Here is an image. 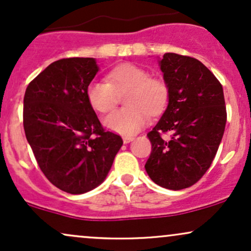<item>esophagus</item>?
Segmentation results:
<instances>
[{"label": "esophagus", "instance_id": "obj_1", "mask_svg": "<svg viewBox=\"0 0 251 251\" xmlns=\"http://www.w3.org/2000/svg\"><path fill=\"white\" fill-rule=\"evenodd\" d=\"M133 139H134L133 135H125V137H123V142H124V144L131 143Z\"/></svg>", "mask_w": 251, "mask_h": 251}]
</instances>
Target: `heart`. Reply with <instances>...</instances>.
I'll return each instance as SVG.
<instances>
[{
  "mask_svg": "<svg viewBox=\"0 0 251 251\" xmlns=\"http://www.w3.org/2000/svg\"><path fill=\"white\" fill-rule=\"evenodd\" d=\"M107 80H93L87 87V100L99 113L116 107L119 93L127 91L126 107L112 112L103 119L111 131L132 135L140 131L150 119V113L159 114L169 99L168 86L162 80L150 77L148 71L133 63H123L107 74Z\"/></svg>",
  "mask_w": 251,
  "mask_h": 251,
  "instance_id": "heart-1",
  "label": "heart"
}]
</instances>
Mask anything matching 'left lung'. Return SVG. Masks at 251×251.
Instances as JSON below:
<instances>
[{"label": "left lung", "instance_id": "left-lung-1", "mask_svg": "<svg viewBox=\"0 0 251 251\" xmlns=\"http://www.w3.org/2000/svg\"><path fill=\"white\" fill-rule=\"evenodd\" d=\"M158 63L169 101L148 133L152 152L145 170L162 188L186 189L208 171L223 138L226 123L223 87L194 57L165 53ZM165 131L172 133L170 141L161 138Z\"/></svg>", "mask_w": 251, "mask_h": 251}]
</instances>
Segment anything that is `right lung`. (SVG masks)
<instances>
[{
	"mask_svg": "<svg viewBox=\"0 0 251 251\" xmlns=\"http://www.w3.org/2000/svg\"><path fill=\"white\" fill-rule=\"evenodd\" d=\"M98 72L93 57L57 60L25 93V133L36 162L53 185L72 195L99 186L123 145L120 135L103 131L87 100Z\"/></svg>",
	"mask_w": 251,
	"mask_h": 251,
	"instance_id": "obj_1",
	"label": "right lung"
}]
</instances>
